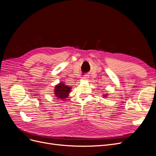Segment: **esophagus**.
<instances>
[{
    "label": "esophagus",
    "instance_id": "1",
    "mask_svg": "<svg viewBox=\"0 0 156 156\" xmlns=\"http://www.w3.org/2000/svg\"><path fill=\"white\" fill-rule=\"evenodd\" d=\"M88 78V76H84L83 77V79H84V80L87 79Z\"/></svg>",
    "mask_w": 156,
    "mask_h": 156
}]
</instances>
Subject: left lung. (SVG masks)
<instances>
[{"label": "left lung", "instance_id": "obj_1", "mask_svg": "<svg viewBox=\"0 0 156 156\" xmlns=\"http://www.w3.org/2000/svg\"><path fill=\"white\" fill-rule=\"evenodd\" d=\"M106 95H105L104 97H105V96H106Z\"/></svg>", "mask_w": 156, "mask_h": 156}]
</instances>
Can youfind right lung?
I'll return each instance as SVG.
<instances>
[{"label":"right lung","mask_w":156,"mask_h":156,"mask_svg":"<svg viewBox=\"0 0 156 156\" xmlns=\"http://www.w3.org/2000/svg\"><path fill=\"white\" fill-rule=\"evenodd\" d=\"M71 90V87L63 83H60L55 86L54 89V94L56 97L61 100H64L68 97Z\"/></svg>","instance_id":"right-lung-1"}]
</instances>
